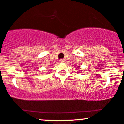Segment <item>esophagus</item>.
Instances as JSON below:
<instances>
[{"label": "esophagus", "instance_id": "obj_1", "mask_svg": "<svg viewBox=\"0 0 124 124\" xmlns=\"http://www.w3.org/2000/svg\"><path fill=\"white\" fill-rule=\"evenodd\" d=\"M65 59H60V62H65Z\"/></svg>", "mask_w": 124, "mask_h": 124}]
</instances>
